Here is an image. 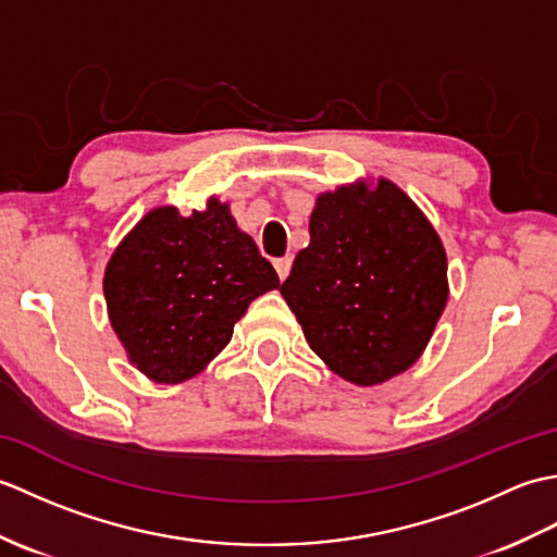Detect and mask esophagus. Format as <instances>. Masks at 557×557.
<instances>
[{
    "mask_svg": "<svg viewBox=\"0 0 557 557\" xmlns=\"http://www.w3.org/2000/svg\"><path fill=\"white\" fill-rule=\"evenodd\" d=\"M275 270H277L280 280H285V277L289 275V270H292V258H289V256L277 258V260H275Z\"/></svg>",
    "mask_w": 557,
    "mask_h": 557,
    "instance_id": "obj_1",
    "label": "esophagus"
}]
</instances>
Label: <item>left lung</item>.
Wrapping results in <instances>:
<instances>
[{"label": "left lung", "instance_id": "left-lung-1", "mask_svg": "<svg viewBox=\"0 0 557 557\" xmlns=\"http://www.w3.org/2000/svg\"><path fill=\"white\" fill-rule=\"evenodd\" d=\"M311 244L282 297L337 375L377 385L419 359L447 301V260L431 222L381 180L318 198Z\"/></svg>", "mask_w": 557, "mask_h": 557}]
</instances>
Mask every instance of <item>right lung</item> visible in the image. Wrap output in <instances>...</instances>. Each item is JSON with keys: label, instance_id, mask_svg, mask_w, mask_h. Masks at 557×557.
<instances>
[{"label": "right lung", "instance_id": "obj_1", "mask_svg": "<svg viewBox=\"0 0 557 557\" xmlns=\"http://www.w3.org/2000/svg\"><path fill=\"white\" fill-rule=\"evenodd\" d=\"M275 287V268L215 198L186 218L148 212L104 270L114 333L156 383L196 375L230 345L248 304Z\"/></svg>", "mask_w": 557, "mask_h": 557}]
</instances>
